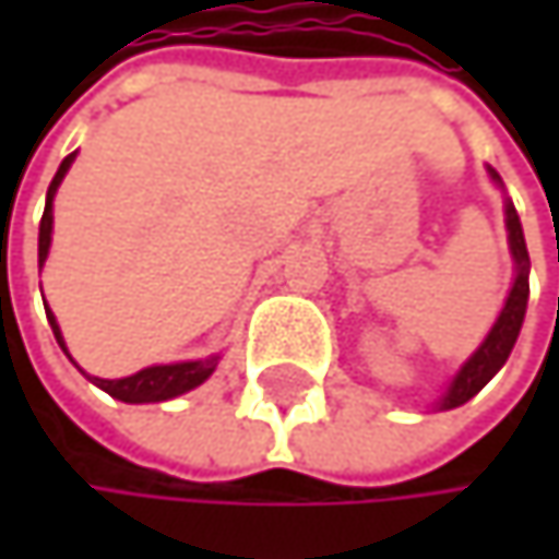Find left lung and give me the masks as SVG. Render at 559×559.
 <instances>
[{"label": "left lung", "instance_id": "obj_1", "mask_svg": "<svg viewBox=\"0 0 559 559\" xmlns=\"http://www.w3.org/2000/svg\"><path fill=\"white\" fill-rule=\"evenodd\" d=\"M492 177L499 180V174L492 170ZM504 219H508V242H511V255H514V265H518V278L514 287L504 300L502 313L492 326V333L486 336V343L473 353V359L460 369V376L453 379V385L447 389L440 407H460L466 404L473 394L486 389V382L499 372L521 333V323H524V310H527V269H531V259H527V246H524V233H521V219L514 213V206L508 203L504 206Z\"/></svg>", "mask_w": 559, "mask_h": 559}]
</instances>
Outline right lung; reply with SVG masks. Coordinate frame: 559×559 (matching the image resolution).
<instances>
[{
	"label": "right lung",
	"mask_w": 559,
	"mask_h": 559,
	"mask_svg": "<svg viewBox=\"0 0 559 559\" xmlns=\"http://www.w3.org/2000/svg\"><path fill=\"white\" fill-rule=\"evenodd\" d=\"M70 162H73V155H67V158L60 162L55 180H51V187H48V203H45V216H41V229H38V262H45V259H48V249H51V223H55V216H51V200H55L57 183L63 180ZM45 310H48V307H45ZM48 320H51V330H55L60 349H63V340H60L55 313H48ZM63 353H67V349H63ZM216 362H219V356H210V359H200V362L152 366V369H142V372H135V376H129V379H112V382H109V379H93V382L103 391H109L112 397L129 401V404L168 401V397H177V394H183V391L197 389L200 382H206V379L213 376Z\"/></svg>",
	"instance_id": "right-lung-1"
}]
</instances>
